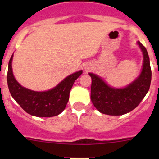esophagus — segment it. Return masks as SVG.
<instances>
[{
  "mask_svg": "<svg viewBox=\"0 0 159 159\" xmlns=\"http://www.w3.org/2000/svg\"><path fill=\"white\" fill-rule=\"evenodd\" d=\"M89 68H85V70H89Z\"/></svg>",
  "mask_w": 159,
  "mask_h": 159,
  "instance_id": "1",
  "label": "esophagus"
}]
</instances>
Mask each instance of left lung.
Instances as JSON below:
<instances>
[{"label":"left lung","mask_w":159,"mask_h":159,"mask_svg":"<svg viewBox=\"0 0 159 159\" xmlns=\"http://www.w3.org/2000/svg\"><path fill=\"white\" fill-rule=\"evenodd\" d=\"M143 54V65L139 76L125 88H114L100 76L89 73L91 78V100L96 109L108 115H122L136 108L150 88L152 70L147 50L138 41Z\"/></svg>","instance_id":"left-lung-1"}]
</instances>
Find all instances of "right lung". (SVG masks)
Returning <instances> with one entry per match:
<instances>
[{"mask_svg":"<svg viewBox=\"0 0 159 159\" xmlns=\"http://www.w3.org/2000/svg\"><path fill=\"white\" fill-rule=\"evenodd\" d=\"M13 54L8 64L7 85L13 98L27 113L36 117L56 116L65 110L69 99L70 89L82 70L68 75L53 89L45 91H32L20 85L12 70Z\"/></svg>","mask_w":159,"mask_h":159,"instance_id":"obj_1","label":"right lung"}]
</instances>
